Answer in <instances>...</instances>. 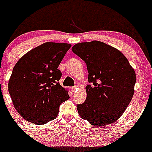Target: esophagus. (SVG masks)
<instances>
[{
  "label": "esophagus",
  "instance_id": "esophagus-1",
  "mask_svg": "<svg viewBox=\"0 0 152 152\" xmlns=\"http://www.w3.org/2000/svg\"><path fill=\"white\" fill-rule=\"evenodd\" d=\"M77 89H78V88H77V86H74V87H72V88H71V90H72V92H75V91H77Z\"/></svg>",
  "mask_w": 152,
  "mask_h": 152
}]
</instances>
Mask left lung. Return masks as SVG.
<instances>
[{"label":"left lung","mask_w":152,"mask_h":152,"mask_svg":"<svg viewBox=\"0 0 152 152\" xmlns=\"http://www.w3.org/2000/svg\"><path fill=\"white\" fill-rule=\"evenodd\" d=\"M84 60L88 71L87 98L77 104L80 116L94 126L116 121L134 94L135 70L120 51L100 41L80 42L72 49Z\"/></svg>","instance_id":"left-lung-1"}]
</instances>
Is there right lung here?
I'll list each match as a JSON object with an SVG mask.
<instances>
[{
    "mask_svg": "<svg viewBox=\"0 0 152 152\" xmlns=\"http://www.w3.org/2000/svg\"><path fill=\"white\" fill-rule=\"evenodd\" d=\"M72 45L45 42L24 55L15 64L8 91L18 113L29 123L43 125L56 119L68 91L58 80V69Z\"/></svg>",
    "mask_w": 152,
    "mask_h": 152,
    "instance_id": "1",
    "label": "right lung"
}]
</instances>
